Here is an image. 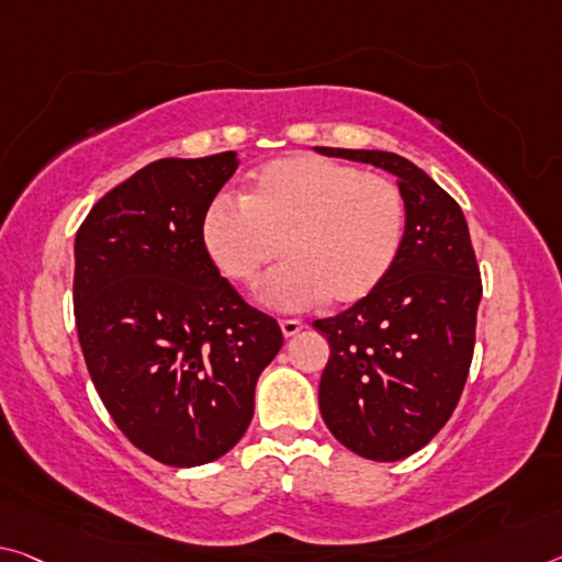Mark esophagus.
I'll return each instance as SVG.
<instances>
[{"instance_id": "obj_1", "label": "esophagus", "mask_w": 562, "mask_h": 562, "mask_svg": "<svg viewBox=\"0 0 562 562\" xmlns=\"http://www.w3.org/2000/svg\"><path fill=\"white\" fill-rule=\"evenodd\" d=\"M280 327L284 337H295L305 325H302L300 319H280Z\"/></svg>"}]
</instances>
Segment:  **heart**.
<instances>
[{
    "instance_id": "heart-1",
    "label": "heart",
    "mask_w": 562,
    "mask_h": 562,
    "mask_svg": "<svg viewBox=\"0 0 562 562\" xmlns=\"http://www.w3.org/2000/svg\"><path fill=\"white\" fill-rule=\"evenodd\" d=\"M405 200L393 180L319 155L267 162L243 200L217 194L202 212L200 243L222 278L255 290L288 257L262 295L280 310L370 297L400 257Z\"/></svg>"
}]
</instances>
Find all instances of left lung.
<instances>
[{"instance_id":"left-lung-1","label":"left lung","mask_w":562,"mask_h":562,"mask_svg":"<svg viewBox=\"0 0 562 562\" xmlns=\"http://www.w3.org/2000/svg\"><path fill=\"white\" fill-rule=\"evenodd\" d=\"M395 175L405 239L387 280L350 310L315 319L329 360L319 413L347 450L395 462L425 448L465 387L483 280L460 204L409 159L380 149L317 147Z\"/></svg>"}]
</instances>
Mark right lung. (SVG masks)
<instances>
[{"label": "right lung", "mask_w": 562, "mask_h": 562, "mask_svg": "<svg viewBox=\"0 0 562 562\" xmlns=\"http://www.w3.org/2000/svg\"><path fill=\"white\" fill-rule=\"evenodd\" d=\"M237 153L157 159L94 204L75 239V319L106 413L135 448L172 468L233 450L278 319L247 305L204 255L200 220Z\"/></svg>", "instance_id": "1"}]
</instances>
